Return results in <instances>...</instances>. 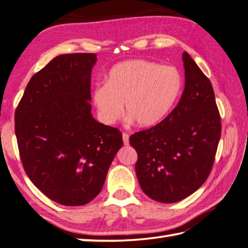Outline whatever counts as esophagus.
Listing matches in <instances>:
<instances>
[{
  "instance_id": "esophagus-1",
  "label": "esophagus",
  "mask_w": 248,
  "mask_h": 248,
  "mask_svg": "<svg viewBox=\"0 0 248 248\" xmlns=\"http://www.w3.org/2000/svg\"><path fill=\"white\" fill-rule=\"evenodd\" d=\"M123 142L125 145H128L129 144V135L126 134V133H123Z\"/></svg>"
}]
</instances>
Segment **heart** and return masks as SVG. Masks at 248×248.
Here are the masks:
<instances>
[{
  "instance_id": "obj_1",
  "label": "heart",
  "mask_w": 248,
  "mask_h": 248,
  "mask_svg": "<svg viewBox=\"0 0 248 248\" xmlns=\"http://www.w3.org/2000/svg\"><path fill=\"white\" fill-rule=\"evenodd\" d=\"M183 88V76L175 66L131 59L111 67L106 84L95 88L93 100L105 123L117 122L125 104L126 115L139 127H152L170 114Z\"/></svg>"
}]
</instances>
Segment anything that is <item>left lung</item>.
Instances as JSON below:
<instances>
[{
  "label": "left lung",
  "instance_id": "obj_1",
  "mask_svg": "<svg viewBox=\"0 0 248 248\" xmlns=\"http://www.w3.org/2000/svg\"><path fill=\"white\" fill-rule=\"evenodd\" d=\"M185 89L163 122L130 136L136 173L151 199L173 203L204 183L213 167L221 123L209 78L183 53Z\"/></svg>",
  "mask_w": 248,
  "mask_h": 248
}]
</instances>
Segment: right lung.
Wrapping results in <instances>:
<instances>
[{
  "label": "right lung",
  "mask_w": 248,
  "mask_h": 248,
  "mask_svg": "<svg viewBox=\"0 0 248 248\" xmlns=\"http://www.w3.org/2000/svg\"><path fill=\"white\" fill-rule=\"evenodd\" d=\"M94 53L62 54L30 80L15 112L20 158L32 183L67 206L102 190L122 133L91 114Z\"/></svg>",
  "instance_id": "1"
}]
</instances>
